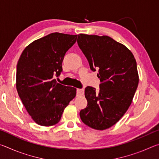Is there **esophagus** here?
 <instances>
[{
	"label": "esophagus",
	"mask_w": 159,
	"mask_h": 159,
	"mask_svg": "<svg viewBox=\"0 0 159 159\" xmlns=\"http://www.w3.org/2000/svg\"><path fill=\"white\" fill-rule=\"evenodd\" d=\"M77 95H82L84 93V89L83 88H77Z\"/></svg>",
	"instance_id": "1"
}]
</instances>
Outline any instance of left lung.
I'll return each instance as SVG.
<instances>
[{"mask_svg":"<svg viewBox=\"0 0 159 159\" xmlns=\"http://www.w3.org/2000/svg\"><path fill=\"white\" fill-rule=\"evenodd\" d=\"M78 45L93 71L98 69L99 91L88 86L86 108L80 111L82 121L95 130L115 125L127 111L139 83L137 62L124 45L107 36L79 34Z\"/></svg>","mask_w":159,"mask_h":159,"instance_id":"8db88e82","label":"left lung"}]
</instances>
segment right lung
Instances as JSON below:
<instances>
[{
	"label": "right lung",
	"instance_id": "add662e5",
	"mask_svg": "<svg viewBox=\"0 0 159 159\" xmlns=\"http://www.w3.org/2000/svg\"><path fill=\"white\" fill-rule=\"evenodd\" d=\"M78 35L52 33L25 48L17 64L16 88L35 123L51 126L60 121L64 109L76 95V88L58 83L66 51Z\"/></svg>",
	"mask_w": 159,
	"mask_h": 159
}]
</instances>
